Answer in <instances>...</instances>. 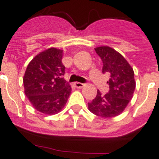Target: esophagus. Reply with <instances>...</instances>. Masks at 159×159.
<instances>
[{
    "mask_svg": "<svg viewBox=\"0 0 159 159\" xmlns=\"http://www.w3.org/2000/svg\"><path fill=\"white\" fill-rule=\"evenodd\" d=\"M74 86L77 88H82V87H84V84L83 83H81V82H75Z\"/></svg>",
    "mask_w": 159,
    "mask_h": 159,
    "instance_id": "obj_1",
    "label": "esophagus"
}]
</instances>
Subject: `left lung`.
I'll return each instance as SVG.
<instances>
[{
	"mask_svg": "<svg viewBox=\"0 0 159 159\" xmlns=\"http://www.w3.org/2000/svg\"><path fill=\"white\" fill-rule=\"evenodd\" d=\"M103 62L102 72L110 74L107 83L110 91L102 96L97 91V97L88 103V110L102 118H113L120 115L133 98L136 82L134 72L123 55L109 46L95 48Z\"/></svg>",
	"mask_w": 159,
	"mask_h": 159,
	"instance_id": "left-lung-1",
	"label": "left lung"
}]
</instances>
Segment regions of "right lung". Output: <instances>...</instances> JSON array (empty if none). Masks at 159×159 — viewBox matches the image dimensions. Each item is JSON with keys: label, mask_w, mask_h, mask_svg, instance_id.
I'll list each match as a JSON object with an SVG mask.
<instances>
[{"label": "right lung", "mask_w": 159, "mask_h": 159, "mask_svg": "<svg viewBox=\"0 0 159 159\" xmlns=\"http://www.w3.org/2000/svg\"><path fill=\"white\" fill-rule=\"evenodd\" d=\"M62 49L47 48L31 60L24 75L25 94L34 108L44 115L59 113L72 92L62 77Z\"/></svg>", "instance_id": "1"}]
</instances>
